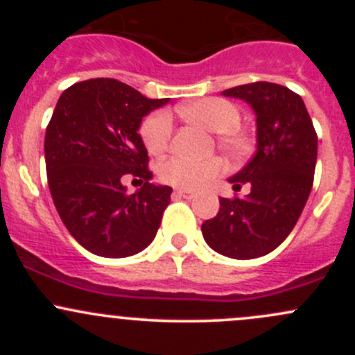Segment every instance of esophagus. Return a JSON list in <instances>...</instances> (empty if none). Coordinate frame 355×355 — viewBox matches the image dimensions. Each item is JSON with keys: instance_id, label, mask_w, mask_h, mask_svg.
<instances>
[{"instance_id": "esophagus-1", "label": "esophagus", "mask_w": 355, "mask_h": 355, "mask_svg": "<svg viewBox=\"0 0 355 355\" xmlns=\"http://www.w3.org/2000/svg\"><path fill=\"white\" fill-rule=\"evenodd\" d=\"M173 196L175 198H182V199H192L196 196V192L189 191V189H175Z\"/></svg>"}]
</instances>
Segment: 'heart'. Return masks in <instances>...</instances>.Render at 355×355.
<instances>
[{
	"instance_id": "heart-1",
	"label": "heart",
	"mask_w": 355,
	"mask_h": 355,
	"mask_svg": "<svg viewBox=\"0 0 355 355\" xmlns=\"http://www.w3.org/2000/svg\"><path fill=\"white\" fill-rule=\"evenodd\" d=\"M178 114L191 123L200 125L216 132V144L230 159H244L254 148V139L241 125V110L228 99L200 98L185 103L177 108ZM173 132L171 116L166 111L149 114L141 127V137L151 155H161L168 148ZM223 170L218 157L191 159L184 156H171L157 168L159 178L166 184L182 189H196L209 182Z\"/></svg>"
}]
</instances>
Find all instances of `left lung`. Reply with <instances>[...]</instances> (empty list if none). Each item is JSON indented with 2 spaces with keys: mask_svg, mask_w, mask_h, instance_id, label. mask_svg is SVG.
Returning <instances> with one entry per match:
<instances>
[{
  "mask_svg": "<svg viewBox=\"0 0 355 355\" xmlns=\"http://www.w3.org/2000/svg\"><path fill=\"white\" fill-rule=\"evenodd\" d=\"M256 113L257 149L239 173L234 191L245 198L220 199V211L200 227L204 241L234 259H254L277 249L295 227L314 180L318 135L302 98L284 85L254 82L221 92Z\"/></svg>",
  "mask_w": 355,
  "mask_h": 355,
  "instance_id": "obj_1",
  "label": "left lung"
}]
</instances>
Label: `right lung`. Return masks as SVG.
Listing matches in <instances>:
<instances>
[{"mask_svg": "<svg viewBox=\"0 0 355 355\" xmlns=\"http://www.w3.org/2000/svg\"><path fill=\"white\" fill-rule=\"evenodd\" d=\"M166 103L114 78L77 82L56 103L44 137L49 191L71 237L96 256H134L155 241L171 187L151 184L139 127ZM127 173L145 182L135 195L121 184Z\"/></svg>", "mask_w": 355, "mask_h": 355, "instance_id": "add662e5", "label": "right lung"}]
</instances>
